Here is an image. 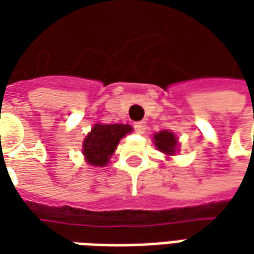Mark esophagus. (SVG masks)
Returning a JSON list of instances; mask_svg holds the SVG:
<instances>
[{
  "label": "esophagus",
  "mask_w": 254,
  "mask_h": 254,
  "mask_svg": "<svg viewBox=\"0 0 254 254\" xmlns=\"http://www.w3.org/2000/svg\"><path fill=\"white\" fill-rule=\"evenodd\" d=\"M134 130L138 132V134H142V132L147 130V124H145L144 122L134 123Z\"/></svg>",
  "instance_id": "1"
}]
</instances>
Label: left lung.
I'll use <instances>...</instances> for the list:
<instances>
[{
	"label": "left lung",
	"instance_id": "1",
	"mask_svg": "<svg viewBox=\"0 0 254 254\" xmlns=\"http://www.w3.org/2000/svg\"><path fill=\"white\" fill-rule=\"evenodd\" d=\"M154 144L164 154L174 155L177 152L178 140H177L174 132L168 131V130H162V131L154 134Z\"/></svg>",
	"mask_w": 254,
	"mask_h": 254
}]
</instances>
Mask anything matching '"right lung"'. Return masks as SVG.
I'll return each mask as SVG.
<instances>
[{
	"label": "right lung",
	"mask_w": 254,
	"mask_h": 254,
	"mask_svg": "<svg viewBox=\"0 0 254 254\" xmlns=\"http://www.w3.org/2000/svg\"><path fill=\"white\" fill-rule=\"evenodd\" d=\"M132 131L128 124H94L83 141V155L87 164L104 167L126 134Z\"/></svg>",
	"instance_id": "obj_1"
}]
</instances>
